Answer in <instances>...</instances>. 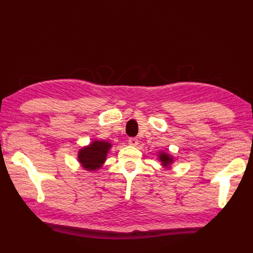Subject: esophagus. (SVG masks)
I'll list each match as a JSON object with an SVG mask.
<instances>
[{
    "instance_id": "34e87169",
    "label": "esophagus",
    "mask_w": 253,
    "mask_h": 253,
    "mask_svg": "<svg viewBox=\"0 0 253 253\" xmlns=\"http://www.w3.org/2000/svg\"><path fill=\"white\" fill-rule=\"evenodd\" d=\"M138 139L137 138H129L128 139V143L130 144V146H133V147H136L137 144H138Z\"/></svg>"
}]
</instances>
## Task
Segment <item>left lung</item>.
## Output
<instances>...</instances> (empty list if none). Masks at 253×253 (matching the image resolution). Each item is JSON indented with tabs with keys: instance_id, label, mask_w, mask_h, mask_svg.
I'll list each match as a JSON object with an SVG mask.
<instances>
[{
	"instance_id": "1",
	"label": "left lung",
	"mask_w": 253,
	"mask_h": 253,
	"mask_svg": "<svg viewBox=\"0 0 253 253\" xmlns=\"http://www.w3.org/2000/svg\"><path fill=\"white\" fill-rule=\"evenodd\" d=\"M160 160L162 161V163L164 166H168L169 164L171 163V161H173V159H171L169 154L166 153H161L160 154Z\"/></svg>"
}]
</instances>
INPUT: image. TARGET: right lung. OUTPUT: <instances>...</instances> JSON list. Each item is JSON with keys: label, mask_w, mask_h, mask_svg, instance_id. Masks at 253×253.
<instances>
[{"label": "right lung", "mask_w": 253, "mask_h": 253, "mask_svg": "<svg viewBox=\"0 0 253 253\" xmlns=\"http://www.w3.org/2000/svg\"><path fill=\"white\" fill-rule=\"evenodd\" d=\"M111 143L107 141H94L89 147L79 151L78 160L84 168L88 170H94L101 168L105 161Z\"/></svg>", "instance_id": "add662e5"}]
</instances>
